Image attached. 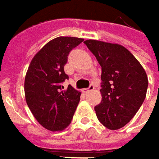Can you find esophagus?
Returning <instances> with one entry per match:
<instances>
[{"label":"esophagus","mask_w":159,"mask_h":159,"mask_svg":"<svg viewBox=\"0 0 159 159\" xmlns=\"http://www.w3.org/2000/svg\"><path fill=\"white\" fill-rule=\"evenodd\" d=\"M93 89H94V85H93V84H91V85L88 87V88H85V89H83V93H89L90 91H93Z\"/></svg>","instance_id":"obj_1"}]
</instances>
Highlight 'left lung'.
Masks as SVG:
<instances>
[{
  "label": "left lung",
  "instance_id": "left-lung-1",
  "mask_svg": "<svg viewBox=\"0 0 159 159\" xmlns=\"http://www.w3.org/2000/svg\"><path fill=\"white\" fill-rule=\"evenodd\" d=\"M101 66L102 100L95 106L97 117L110 130L124 127L145 100L148 77L135 57L122 45L84 41Z\"/></svg>",
  "mask_w": 159,
  "mask_h": 159
}]
</instances>
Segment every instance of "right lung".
<instances>
[{
    "mask_svg": "<svg viewBox=\"0 0 159 159\" xmlns=\"http://www.w3.org/2000/svg\"><path fill=\"white\" fill-rule=\"evenodd\" d=\"M84 39L60 36L45 44L34 57L25 78L27 106L39 124L50 131L69 125L80 101L81 93L63 83L67 56Z\"/></svg>",
    "mask_w": 159,
    "mask_h": 159,
    "instance_id": "add662e5",
    "label": "right lung"
}]
</instances>
